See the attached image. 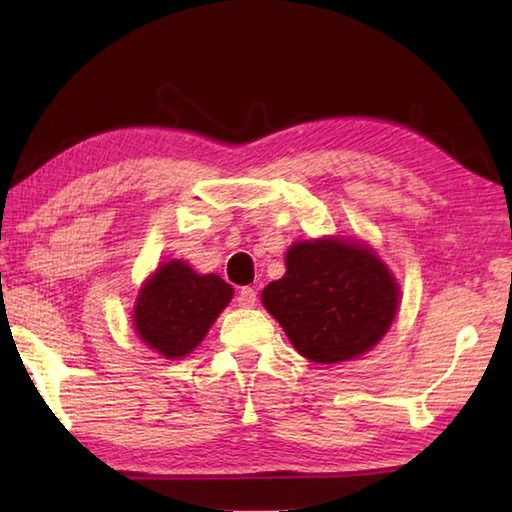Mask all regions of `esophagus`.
<instances>
[{
	"mask_svg": "<svg viewBox=\"0 0 512 512\" xmlns=\"http://www.w3.org/2000/svg\"><path fill=\"white\" fill-rule=\"evenodd\" d=\"M235 301H237L239 308H253L257 303V292L253 288H242L237 292Z\"/></svg>",
	"mask_w": 512,
	"mask_h": 512,
	"instance_id": "1",
	"label": "esophagus"
}]
</instances>
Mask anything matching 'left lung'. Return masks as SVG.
<instances>
[{
    "instance_id": "8db88e82",
    "label": "left lung",
    "mask_w": 512,
    "mask_h": 512,
    "mask_svg": "<svg viewBox=\"0 0 512 512\" xmlns=\"http://www.w3.org/2000/svg\"><path fill=\"white\" fill-rule=\"evenodd\" d=\"M262 303L301 356L330 365L383 339L398 308V286L367 246L314 239L288 250L286 275L270 281Z\"/></svg>"
}]
</instances>
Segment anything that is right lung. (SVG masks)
<instances>
[{"mask_svg":"<svg viewBox=\"0 0 512 512\" xmlns=\"http://www.w3.org/2000/svg\"><path fill=\"white\" fill-rule=\"evenodd\" d=\"M231 299L233 288L222 277L198 275L173 259L140 290L134 328L162 356L180 358L198 347Z\"/></svg>","mask_w":512,"mask_h":512,"instance_id":"1","label":"right lung"}]
</instances>
